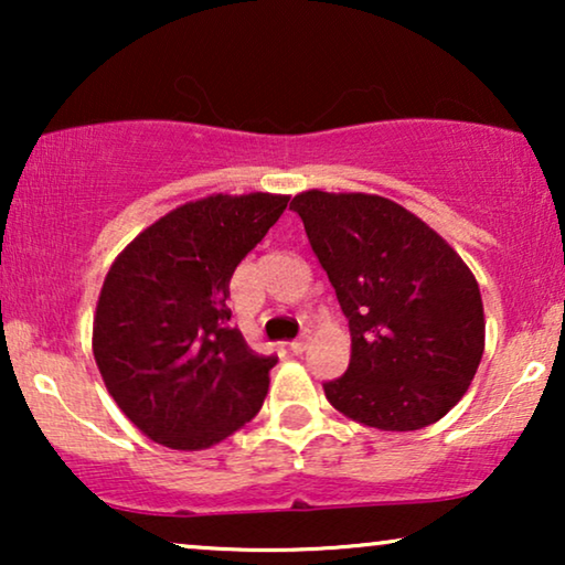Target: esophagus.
Instances as JSON below:
<instances>
[{"instance_id": "obj_1", "label": "esophagus", "mask_w": 565, "mask_h": 565, "mask_svg": "<svg viewBox=\"0 0 565 565\" xmlns=\"http://www.w3.org/2000/svg\"><path fill=\"white\" fill-rule=\"evenodd\" d=\"M306 350H308V334L296 339V342H290V352L292 354H303Z\"/></svg>"}]
</instances>
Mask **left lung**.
I'll list each match as a JSON object with an SVG mask.
<instances>
[{"mask_svg": "<svg viewBox=\"0 0 565 565\" xmlns=\"http://www.w3.org/2000/svg\"><path fill=\"white\" fill-rule=\"evenodd\" d=\"M290 207L350 321V367L323 383L329 404L385 431L443 419L483 354L481 290L466 262L388 198L308 190Z\"/></svg>", "mask_w": 565, "mask_h": 565, "instance_id": "left-lung-1", "label": "left lung"}]
</instances>
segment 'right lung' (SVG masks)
Returning a JSON list of instances; mask_svg holds the SVG:
<instances>
[{"mask_svg": "<svg viewBox=\"0 0 565 565\" xmlns=\"http://www.w3.org/2000/svg\"><path fill=\"white\" fill-rule=\"evenodd\" d=\"M288 195H211L167 213L105 277L92 350L120 412L172 450H203L257 416L275 354L231 327L228 282Z\"/></svg>", "mask_w": 565, "mask_h": 565, "instance_id": "1", "label": "right lung"}]
</instances>
